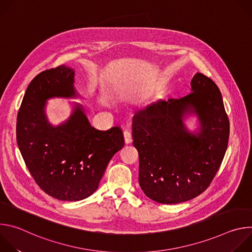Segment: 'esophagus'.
Wrapping results in <instances>:
<instances>
[{
	"label": "esophagus",
	"instance_id": "esophagus-1",
	"mask_svg": "<svg viewBox=\"0 0 252 252\" xmlns=\"http://www.w3.org/2000/svg\"><path fill=\"white\" fill-rule=\"evenodd\" d=\"M124 136H125V141H126V145H128V143H130V142L132 141V137H131L130 131L126 130V131L124 132Z\"/></svg>",
	"mask_w": 252,
	"mask_h": 252
}]
</instances>
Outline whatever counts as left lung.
I'll return each instance as SVG.
<instances>
[{
    "label": "left lung",
    "mask_w": 252,
    "mask_h": 252,
    "mask_svg": "<svg viewBox=\"0 0 252 252\" xmlns=\"http://www.w3.org/2000/svg\"><path fill=\"white\" fill-rule=\"evenodd\" d=\"M190 86L189 94L153 102L132 120L138 183L148 197L159 203H181L202 193L227 149L229 121L219 87L200 73ZM190 113L200 121L196 133L183 123Z\"/></svg>",
    "instance_id": "obj_1"
}]
</instances>
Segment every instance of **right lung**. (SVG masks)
Returning a JSON list of instances; mask_svg holds the SVG:
<instances>
[{
  "label": "right lung",
  "mask_w": 252,
  "mask_h": 252,
  "mask_svg": "<svg viewBox=\"0 0 252 252\" xmlns=\"http://www.w3.org/2000/svg\"><path fill=\"white\" fill-rule=\"evenodd\" d=\"M74 78L75 70L64 64L42 71L30 83L17 119L18 147L30 173L47 194L64 201L92 195L125 146L120 126L95 129L80 104L64 123H49L47 99L77 97Z\"/></svg>",
  "instance_id": "obj_1"
}]
</instances>
